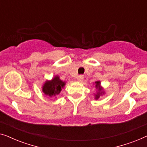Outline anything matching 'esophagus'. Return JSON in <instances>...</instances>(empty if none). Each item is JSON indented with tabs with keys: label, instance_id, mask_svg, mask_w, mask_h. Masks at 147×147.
<instances>
[{
	"label": "esophagus",
	"instance_id": "1",
	"mask_svg": "<svg viewBox=\"0 0 147 147\" xmlns=\"http://www.w3.org/2000/svg\"><path fill=\"white\" fill-rule=\"evenodd\" d=\"M77 78H78V81H82V80L84 79V76L83 75H79L77 76Z\"/></svg>",
	"mask_w": 147,
	"mask_h": 147
}]
</instances>
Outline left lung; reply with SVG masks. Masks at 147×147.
Listing matches in <instances>:
<instances>
[{
    "mask_svg": "<svg viewBox=\"0 0 147 147\" xmlns=\"http://www.w3.org/2000/svg\"><path fill=\"white\" fill-rule=\"evenodd\" d=\"M95 83H96V87L97 88H98V89H99V91H101L102 88H100V82H96ZM101 94H102V92H101V93H100V92H98L97 94H96V99H98V98H99L100 96H101Z\"/></svg>",
    "mask_w": 147,
    "mask_h": 147,
    "instance_id": "obj_1",
    "label": "left lung"
}]
</instances>
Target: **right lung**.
<instances>
[{"mask_svg":"<svg viewBox=\"0 0 147 147\" xmlns=\"http://www.w3.org/2000/svg\"><path fill=\"white\" fill-rule=\"evenodd\" d=\"M65 86V82L59 80V77L56 76L51 81L46 82L43 87V92L45 95L50 97L58 96L61 91V88Z\"/></svg>","mask_w":147,"mask_h":147,"instance_id":"right-lung-1","label":"right lung"}]
</instances>
